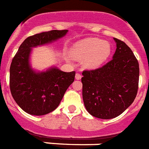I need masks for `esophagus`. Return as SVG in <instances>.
<instances>
[{"label": "esophagus", "mask_w": 149, "mask_h": 149, "mask_svg": "<svg viewBox=\"0 0 149 149\" xmlns=\"http://www.w3.org/2000/svg\"><path fill=\"white\" fill-rule=\"evenodd\" d=\"M82 77V76L80 74V73H77L76 76H75V78H76V80H80Z\"/></svg>", "instance_id": "1"}]
</instances>
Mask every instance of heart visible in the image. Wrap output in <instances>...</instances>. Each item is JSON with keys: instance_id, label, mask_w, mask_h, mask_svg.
Wrapping results in <instances>:
<instances>
[{"instance_id": "heart-1", "label": "heart", "mask_w": 149, "mask_h": 149, "mask_svg": "<svg viewBox=\"0 0 149 149\" xmlns=\"http://www.w3.org/2000/svg\"><path fill=\"white\" fill-rule=\"evenodd\" d=\"M111 53V45L107 41L100 38H88L79 41L70 49L72 58L83 61L86 69L99 68L107 60Z\"/></svg>"}]
</instances>
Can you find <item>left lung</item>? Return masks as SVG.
I'll list each match as a JSON object with an SVG mask.
<instances>
[{
  "mask_svg": "<svg viewBox=\"0 0 149 149\" xmlns=\"http://www.w3.org/2000/svg\"><path fill=\"white\" fill-rule=\"evenodd\" d=\"M113 59L95 70L82 72L83 100L89 114L111 119L122 114L136 98L139 64L127 45L116 38Z\"/></svg>",
  "mask_w": 149,
  "mask_h": 149,
  "instance_id": "1",
  "label": "left lung"
}]
</instances>
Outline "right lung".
Returning <instances> with one entry per match:
<instances>
[{
	"label": "right lung",
	"mask_w": 149,
	"mask_h": 149,
	"mask_svg": "<svg viewBox=\"0 0 149 149\" xmlns=\"http://www.w3.org/2000/svg\"><path fill=\"white\" fill-rule=\"evenodd\" d=\"M68 30H53L30 36L19 47L10 66V90L13 99L26 113L44 115L57 108L76 72H65L52 66L36 71L30 59L32 48L47 45L63 38Z\"/></svg>",
	"instance_id": "1"
}]
</instances>
